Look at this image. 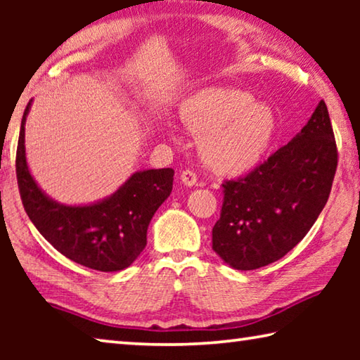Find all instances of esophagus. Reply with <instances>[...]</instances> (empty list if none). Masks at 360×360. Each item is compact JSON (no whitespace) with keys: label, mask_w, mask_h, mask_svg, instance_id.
I'll use <instances>...</instances> for the list:
<instances>
[{"label":"esophagus","mask_w":360,"mask_h":360,"mask_svg":"<svg viewBox=\"0 0 360 360\" xmlns=\"http://www.w3.org/2000/svg\"><path fill=\"white\" fill-rule=\"evenodd\" d=\"M181 182L187 187H192L197 184V174L191 172V169H184V172L181 173Z\"/></svg>","instance_id":"34e87169"}]
</instances>
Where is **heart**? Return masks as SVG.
I'll return each instance as SVG.
<instances>
[{
	"mask_svg": "<svg viewBox=\"0 0 360 360\" xmlns=\"http://www.w3.org/2000/svg\"><path fill=\"white\" fill-rule=\"evenodd\" d=\"M181 120L202 136L205 162L219 174L241 176L257 168L276 135L278 120L265 103L245 90L206 87L187 96Z\"/></svg>",
	"mask_w": 360,
	"mask_h": 360,
	"instance_id": "heart-1",
	"label": "heart"
}]
</instances>
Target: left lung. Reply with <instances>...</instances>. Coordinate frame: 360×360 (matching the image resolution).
Returning <instances> with one entry per match:
<instances>
[{
  "mask_svg": "<svg viewBox=\"0 0 360 360\" xmlns=\"http://www.w3.org/2000/svg\"><path fill=\"white\" fill-rule=\"evenodd\" d=\"M338 152L324 101L290 141L245 178L225 181L212 249L236 270H255L300 243L330 195Z\"/></svg>",
  "mask_w": 360,
  "mask_h": 360,
  "instance_id": "8db88e82",
  "label": "left lung"
}]
</instances>
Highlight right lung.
<instances>
[{
  "label": "right lung",
  "mask_w": 360,
  "mask_h": 360,
  "mask_svg": "<svg viewBox=\"0 0 360 360\" xmlns=\"http://www.w3.org/2000/svg\"><path fill=\"white\" fill-rule=\"evenodd\" d=\"M22 117L15 173L20 198L30 221L65 257L98 271H120L130 266L148 243V227L173 188L172 168L133 173L111 197L92 205L71 206L41 191L25 157V120Z\"/></svg>",
  "instance_id": "right-lung-1"
}]
</instances>
